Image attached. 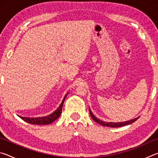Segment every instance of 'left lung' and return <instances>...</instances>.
I'll return each mask as SVG.
<instances>
[{
	"mask_svg": "<svg viewBox=\"0 0 158 158\" xmlns=\"http://www.w3.org/2000/svg\"><path fill=\"white\" fill-rule=\"evenodd\" d=\"M89 111H90V116L93 118V120L98 123V124L102 125V126H107V127H121V126H124V125H130L132 124V123H134L135 121H137V120L139 118V116L137 118H135L130 120V121H124V122H118V123H113V122H105L102 121V120H100L99 118H98L97 117L95 116V115L93 114V112L90 111V109L89 108Z\"/></svg>",
	"mask_w": 158,
	"mask_h": 158,
	"instance_id": "left-lung-1",
	"label": "left lung"
}]
</instances>
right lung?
I'll use <instances>...</instances> for the list:
<instances>
[{"mask_svg":"<svg viewBox=\"0 0 158 158\" xmlns=\"http://www.w3.org/2000/svg\"><path fill=\"white\" fill-rule=\"evenodd\" d=\"M68 93L65 95L63 100L61 102L60 105L57 108L56 110L55 111H53L52 114H51L48 116H43V117H36V118H28V117H23L19 115H18V116L21 118L23 121H24L30 124H33V125H48L53 123V121H55L58 117L60 116V115L61 114V112H62V108L63 106V103L64 101H65V99L66 98L67 95H68Z\"/></svg>","mask_w":158,"mask_h":158,"instance_id":"add662e5","label":"right lung"}]
</instances>
